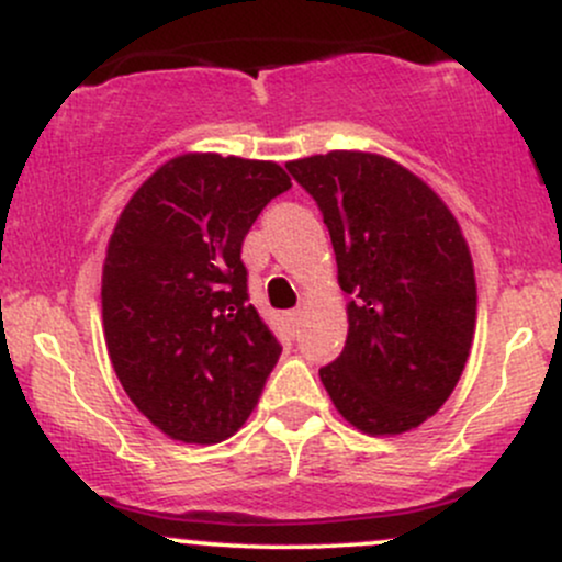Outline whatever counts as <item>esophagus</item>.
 I'll use <instances>...</instances> for the list:
<instances>
[{
	"label": "esophagus",
	"instance_id": "obj_1",
	"mask_svg": "<svg viewBox=\"0 0 562 562\" xmlns=\"http://www.w3.org/2000/svg\"><path fill=\"white\" fill-rule=\"evenodd\" d=\"M301 317H303V312L301 308H293V312H288L285 314V319H288V325H290V330H299V325H301Z\"/></svg>",
	"mask_w": 562,
	"mask_h": 562
}]
</instances>
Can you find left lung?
Wrapping results in <instances>:
<instances>
[{
	"label": "left lung",
	"mask_w": 562,
	"mask_h": 562,
	"mask_svg": "<svg viewBox=\"0 0 562 562\" xmlns=\"http://www.w3.org/2000/svg\"><path fill=\"white\" fill-rule=\"evenodd\" d=\"M288 171L322 211L351 295L346 346L322 383L364 434L417 428L451 396L473 344L475 277L460 224L383 156L333 150Z\"/></svg>",
	"instance_id": "8db88e82"
}]
</instances>
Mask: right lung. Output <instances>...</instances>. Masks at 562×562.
I'll list each match as a JSON object with an SVG mask.
<instances>
[{"label": "right lung", "instance_id": "obj_1", "mask_svg": "<svg viewBox=\"0 0 562 562\" xmlns=\"http://www.w3.org/2000/svg\"><path fill=\"white\" fill-rule=\"evenodd\" d=\"M269 160L179 156L134 192L102 269L115 375L166 436L216 443L259 402L282 346L248 299L243 240L290 190Z\"/></svg>", "mask_w": 562, "mask_h": 562}]
</instances>
